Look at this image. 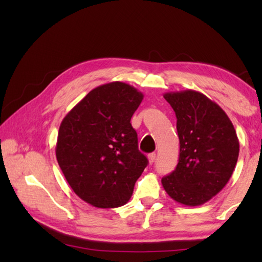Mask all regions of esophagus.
<instances>
[{"mask_svg": "<svg viewBox=\"0 0 262 262\" xmlns=\"http://www.w3.org/2000/svg\"><path fill=\"white\" fill-rule=\"evenodd\" d=\"M148 159H149V163L152 164L155 161H156V154H155V152L149 154L148 155Z\"/></svg>", "mask_w": 262, "mask_h": 262, "instance_id": "esophagus-1", "label": "esophagus"}]
</instances>
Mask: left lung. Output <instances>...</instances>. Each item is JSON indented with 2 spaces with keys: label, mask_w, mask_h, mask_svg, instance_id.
Wrapping results in <instances>:
<instances>
[{
  "label": "left lung",
  "mask_w": 262,
  "mask_h": 262,
  "mask_svg": "<svg viewBox=\"0 0 262 262\" xmlns=\"http://www.w3.org/2000/svg\"><path fill=\"white\" fill-rule=\"evenodd\" d=\"M164 98L176 112L180 154L162 185L178 203L201 206L231 178L239 155L236 130L221 106L201 92H166Z\"/></svg>",
  "instance_id": "1"
}]
</instances>
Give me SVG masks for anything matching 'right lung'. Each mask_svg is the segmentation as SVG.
Instances as JSON below:
<instances>
[{"label":"right lung","instance_id":"add662e5","mask_svg":"<svg viewBox=\"0 0 262 262\" xmlns=\"http://www.w3.org/2000/svg\"><path fill=\"white\" fill-rule=\"evenodd\" d=\"M142 99L134 86L111 82L91 90L62 120L57 163L75 194L89 205L123 206L148 165L130 123Z\"/></svg>","mask_w":262,"mask_h":262}]
</instances>
